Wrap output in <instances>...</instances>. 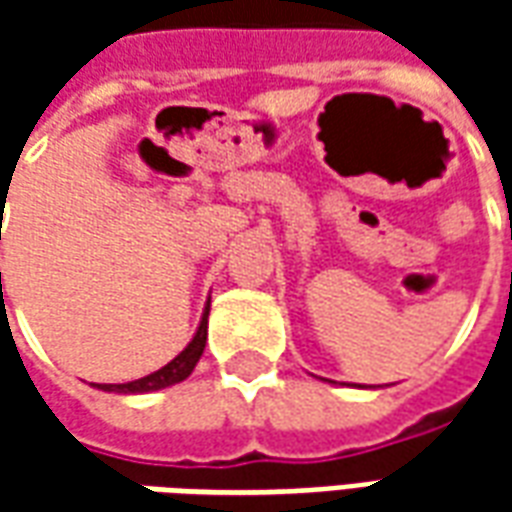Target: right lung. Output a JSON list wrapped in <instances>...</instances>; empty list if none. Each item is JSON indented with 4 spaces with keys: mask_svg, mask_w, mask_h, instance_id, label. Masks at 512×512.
Returning <instances> with one entry per match:
<instances>
[{
    "mask_svg": "<svg viewBox=\"0 0 512 512\" xmlns=\"http://www.w3.org/2000/svg\"><path fill=\"white\" fill-rule=\"evenodd\" d=\"M2 277V274H0ZM208 312H211V301L205 304V312H202V321L197 326V334L191 337V343L180 351L169 365H164L156 373H150L145 378H136V381H128V384H95L104 392H120V395H142V392H156V389H164V386L180 384L191 376V370L200 362L202 351H205V340H208Z\"/></svg>",
    "mask_w": 512,
    "mask_h": 512,
    "instance_id": "add662e5",
    "label": "right lung"
}]
</instances>
